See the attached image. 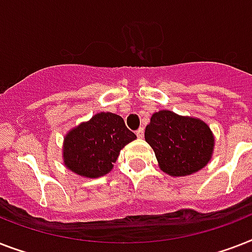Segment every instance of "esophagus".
<instances>
[{
	"label": "esophagus",
	"mask_w": 252,
	"mask_h": 252,
	"mask_svg": "<svg viewBox=\"0 0 252 252\" xmlns=\"http://www.w3.org/2000/svg\"><path fill=\"white\" fill-rule=\"evenodd\" d=\"M136 136H138V138H140L142 139L143 136H144V128L143 127H140V128H138V130H136Z\"/></svg>",
	"instance_id": "34e87169"
}]
</instances>
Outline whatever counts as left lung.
<instances>
[{
	"instance_id": "left-lung-1",
	"label": "left lung",
	"mask_w": 252,
	"mask_h": 252,
	"mask_svg": "<svg viewBox=\"0 0 252 252\" xmlns=\"http://www.w3.org/2000/svg\"><path fill=\"white\" fill-rule=\"evenodd\" d=\"M162 172L189 176L204 168L212 156V132L203 121L160 110L151 117L144 132Z\"/></svg>"
}]
</instances>
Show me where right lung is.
<instances>
[{
	"label": "right lung",
	"instance_id": "1",
	"mask_svg": "<svg viewBox=\"0 0 252 252\" xmlns=\"http://www.w3.org/2000/svg\"><path fill=\"white\" fill-rule=\"evenodd\" d=\"M136 139L113 113H98L80 124L66 135L63 146L65 165L76 174L97 178L110 172L120 151Z\"/></svg>",
	"mask_w": 252,
	"mask_h": 252
}]
</instances>
